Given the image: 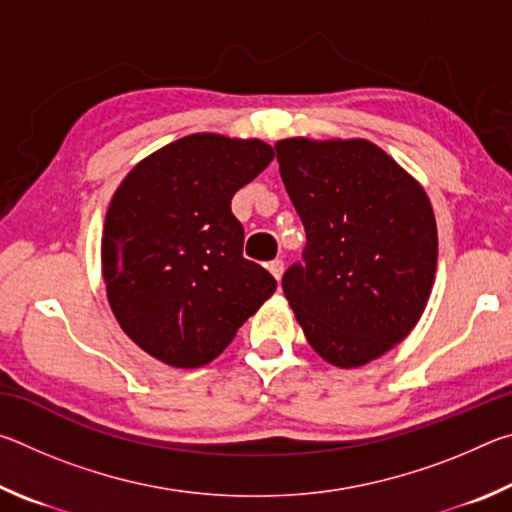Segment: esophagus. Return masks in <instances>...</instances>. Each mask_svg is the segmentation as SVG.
<instances>
[{
	"instance_id": "34e87169",
	"label": "esophagus",
	"mask_w": 512,
	"mask_h": 512,
	"mask_svg": "<svg viewBox=\"0 0 512 512\" xmlns=\"http://www.w3.org/2000/svg\"><path fill=\"white\" fill-rule=\"evenodd\" d=\"M268 271H271L275 280L280 282L282 280V273H284V262H282V259H273V262H268Z\"/></svg>"
}]
</instances>
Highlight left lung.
Masks as SVG:
<instances>
[{
  "mask_svg": "<svg viewBox=\"0 0 512 512\" xmlns=\"http://www.w3.org/2000/svg\"><path fill=\"white\" fill-rule=\"evenodd\" d=\"M307 244L282 289L325 361L357 368L409 336L433 287L436 219L424 189L366 140L275 144Z\"/></svg>",
  "mask_w": 512,
  "mask_h": 512,
  "instance_id": "left-lung-1",
  "label": "left lung"
}]
</instances>
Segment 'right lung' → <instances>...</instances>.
Returning <instances> with one entry per match:
<instances>
[{
  "instance_id": "right-lung-1",
  "label": "right lung",
  "mask_w": 512,
  "mask_h": 512,
  "mask_svg": "<svg viewBox=\"0 0 512 512\" xmlns=\"http://www.w3.org/2000/svg\"><path fill=\"white\" fill-rule=\"evenodd\" d=\"M271 160L259 140L187 135L137 164L112 196L103 280L121 329L151 357L205 366L273 296L275 277L244 257L230 207Z\"/></svg>"
}]
</instances>
